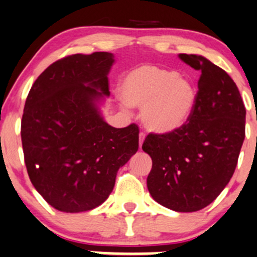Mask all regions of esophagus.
<instances>
[{"label": "esophagus", "mask_w": 257, "mask_h": 257, "mask_svg": "<svg viewBox=\"0 0 257 257\" xmlns=\"http://www.w3.org/2000/svg\"><path fill=\"white\" fill-rule=\"evenodd\" d=\"M144 139H145V133H144V132H140V134H139V146H140V149H142V146H143Z\"/></svg>", "instance_id": "esophagus-1"}]
</instances>
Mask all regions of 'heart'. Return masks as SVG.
<instances>
[{"label":"heart","instance_id":"1","mask_svg":"<svg viewBox=\"0 0 257 257\" xmlns=\"http://www.w3.org/2000/svg\"><path fill=\"white\" fill-rule=\"evenodd\" d=\"M120 94L128 105L142 107L144 125L157 133H170L184 125L197 101L190 79L151 64L131 70L123 79Z\"/></svg>","mask_w":257,"mask_h":257}]
</instances>
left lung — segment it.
I'll use <instances>...</instances> for the list:
<instances>
[{
	"label": "left lung",
	"instance_id": "8db88e82",
	"mask_svg": "<svg viewBox=\"0 0 257 257\" xmlns=\"http://www.w3.org/2000/svg\"><path fill=\"white\" fill-rule=\"evenodd\" d=\"M199 70L193 114L179 129L150 133L143 150L152 168L148 189L155 201L177 212H194L210 205L229 183L245 138V109L233 79L207 58L180 53Z\"/></svg>",
	"mask_w": 257,
	"mask_h": 257
}]
</instances>
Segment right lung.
Wrapping results in <instances>:
<instances>
[{
  "label": "right lung",
  "instance_id": "add662e5",
  "mask_svg": "<svg viewBox=\"0 0 257 257\" xmlns=\"http://www.w3.org/2000/svg\"><path fill=\"white\" fill-rule=\"evenodd\" d=\"M109 52L67 56L33 84L22 118L30 182L56 210L84 212L112 193L117 172L139 148V128H113L96 102L109 95Z\"/></svg>",
  "mask_w": 257,
  "mask_h": 257
}]
</instances>
